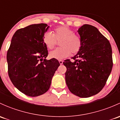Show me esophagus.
I'll list each match as a JSON object with an SVG mask.
<instances>
[{
  "label": "esophagus",
  "instance_id": "34e87169",
  "mask_svg": "<svg viewBox=\"0 0 120 120\" xmlns=\"http://www.w3.org/2000/svg\"><path fill=\"white\" fill-rule=\"evenodd\" d=\"M59 61V63H60V65H61V64H63V60H60Z\"/></svg>",
  "mask_w": 120,
  "mask_h": 120
}]
</instances>
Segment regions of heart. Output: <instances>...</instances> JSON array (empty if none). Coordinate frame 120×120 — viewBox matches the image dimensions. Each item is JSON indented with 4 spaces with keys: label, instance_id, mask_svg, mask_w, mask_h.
I'll return each instance as SVG.
<instances>
[{
    "label": "heart",
    "instance_id": "1",
    "mask_svg": "<svg viewBox=\"0 0 120 120\" xmlns=\"http://www.w3.org/2000/svg\"><path fill=\"white\" fill-rule=\"evenodd\" d=\"M42 41L49 49H52L60 41L61 47L49 52V56L56 59H63L71 55H76L82 46V41L79 35L75 34L73 30L68 26H61L54 29L53 33L46 31L44 34Z\"/></svg>",
    "mask_w": 120,
    "mask_h": 120
}]
</instances>
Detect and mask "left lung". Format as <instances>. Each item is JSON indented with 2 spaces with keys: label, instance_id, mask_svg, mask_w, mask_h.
Wrapping results in <instances>:
<instances>
[{
  "label": "left lung",
  "instance_id": "1",
  "mask_svg": "<svg viewBox=\"0 0 120 120\" xmlns=\"http://www.w3.org/2000/svg\"><path fill=\"white\" fill-rule=\"evenodd\" d=\"M82 41L80 51L65 60V82L72 94L87 98L98 94L105 85L113 67L109 41L95 27L83 25L78 30Z\"/></svg>",
  "mask_w": 120,
  "mask_h": 120
}]
</instances>
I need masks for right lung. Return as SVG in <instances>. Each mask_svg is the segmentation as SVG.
I'll return each mask as SVG.
<instances>
[{
  "label": "right lung",
  "instance_id": "obj_1",
  "mask_svg": "<svg viewBox=\"0 0 120 120\" xmlns=\"http://www.w3.org/2000/svg\"><path fill=\"white\" fill-rule=\"evenodd\" d=\"M49 26L34 24L16 31L7 53L8 74L15 87L25 95L37 97L49 90L60 65L56 59L46 60L47 47L42 41Z\"/></svg>",
  "mask_w": 120,
  "mask_h": 120
}]
</instances>
